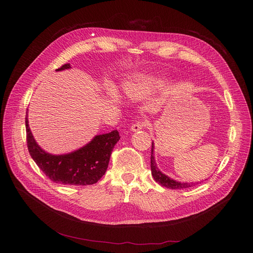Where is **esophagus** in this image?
Returning a JSON list of instances; mask_svg holds the SVG:
<instances>
[{
  "instance_id": "1",
  "label": "esophagus",
  "mask_w": 253,
  "mask_h": 253,
  "mask_svg": "<svg viewBox=\"0 0 253 253\" xmlns=\"http://www.w3.org/2000/svg\"><path fill=\"white\" fill-rule=\"evenodd\" d=\"M144 126H147V122H145V121H138V122H136L135 124L131 126L130 130L133 131V132H136V131H139V130L143 129Z\"/></svg>"
}]
</instances>
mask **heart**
<instances>
[{"instance_id":"obj_1","label":"heart","mask_w":253,"mask_h":253,"mask_svg":"<svg viewBox=\"0 0 253 253\" xmlns=\"http://www.w3.org/2000/svg\"><path fill=\"white\" fill-rule=\"evenodd\" d=\"M159 87H160V82L157 79L147 76H140L134 82H130L125 85L124 93L128 98L136 99L145 94V93L157 90ZM108 95L112 100H118V94L113 88L108 89Z\"/></svg>"}]
</instances>
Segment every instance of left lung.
<instances>
[{
  "label": "left lung",
  "mask_w": 253,
  "mask_h": 253,
  "mask_svg": "<svg viewBox=\"0 0 253 253\" xmlns=\"http://www.w3.org/2000/svg\"><path fill=\"white\" fill-rule=\"evenodd\" d=\"M154 149L155 145L154 142H152V155H151V170H152V175L154 177V179L160 183L163 187L167 188V189H172V190H176V189H187V188H191L193 185L196 184V182H180V181H176L174 179L170 178L169 176H167L166 174L162 173V172L158 169L157 164H156V160L154 157ZM198 183V182H197Z\"/></svg>",
  "instance_id": "1"
}]
</instances>
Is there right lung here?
<instances>
[{"label": "right lung", "mask_w": 253, "mask_h": 253, "mask_svg": "<svg viewBox=\"0 0 253 253\" xmlns=\"http://www.w3.org/2000/svg\"><path fill=\"white\" fill-rule=\"evenodd\" d=\"M71 68V64L66 63L56 71ZM28 117L26 113V141L30 155L38 167L52 181L71 185H87L96 183L104 175L113 149L120 139L117 130L95 135L84 147L72 153L52 155L45 152L35 140L29 126Z\"/></svg>", "instance_id": "right-lung-1"}]
</instances>
